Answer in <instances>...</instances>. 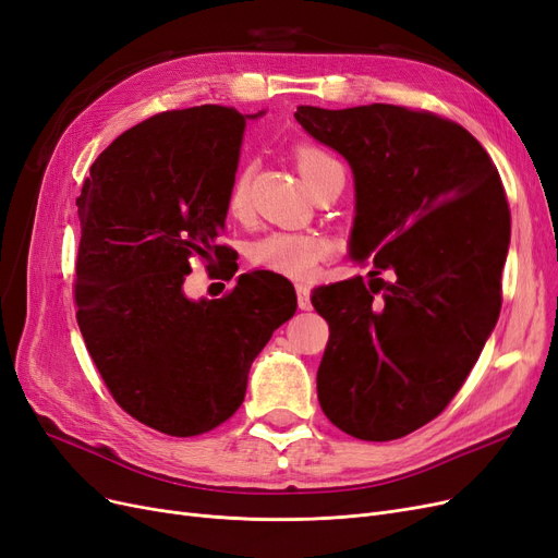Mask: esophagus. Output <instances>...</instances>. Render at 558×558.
Here are the masks:
<instances>
[{
    "mask_svg": "<svg viewBox=\"0 0 558 558\" xmlns=\"http://www.w3.org/2000/svg\"><path fill=\"white\" fill-rule=\"evenodd\" d=\"M295 291H298V306H300V310L302 312H310L312 310V291H310V286L298 283Z\"/></svg>",
    "mask_w": 558,
    "mask_h": 558,
    "instance_id": "1",
    "label": "esophagus"
}]
</instances>
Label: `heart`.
Here are the masks:
<instances>
[{
    "label": "heart",
    "mask_w": 558,
    "mask_h": 558,
    "mask_svg": "<svg viewBox=\"0 0 558 558\" xmlns=\"http://www.w3.org/2000/svg\"><path fill=\"white\" fill-rule=\"evenodd\" d=\"M295 163L300 175L306 184H314L325 172L339 168V161L330 157L328 151L314 145L295 147ZM248 205V168L242 166L233 178H230L226 191V209L228 215L244 217ZM328 240L318 233H286L275 230L248 244V263L258 270H267L272 275H281L288 279H310L318 263L328 256Z\"/></svg>",
    "instance_id": "heart-1"
}]
</instances>
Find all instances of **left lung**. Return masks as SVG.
I'll use <instances>...</instances> for the list:
<instances>
[{"label":"left lung","mask_w":558,"mask_h":558,"mask_svg":"<svg viewBox=\"0 0 558 558\" xmlns=\"http://www.w3.org/2000/svg\"><path fill=\"white\" fill-rule=\"evenodd\" d=\"M295 120L351 163V254L372 265L369 286L353 277L312 295L330 325L320 409L360 440H395L444 413L494 330L506 191L485 147L429 110L300 106Z\"/></svg>","instance_id":"8db88e82"}]
</instances>
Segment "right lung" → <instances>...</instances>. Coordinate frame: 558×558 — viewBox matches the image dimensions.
I'll use <instances>...</instances> for the list:
<instances>
[{
	"label": "right lung",
	"mask_w": 558,
	"mask_h": 558,
	"mask_svg": "<svg viewBox=\"0 0 558 558\" xmlns=\"http://www.w3.org/2000/svg\"><path fill=\"white\" fill-rule=\"evenodd\" d=\"M242 131L226 106L151 114L96 157L75 198L85 345L112 399L168 436H198L233 415L254 357L298 310L291 281L265 272L240 275L219 300L182 293L191 260L228 258L219 235Z\"/></svg>",
	"instance_id": "1"
}]
</instances>
